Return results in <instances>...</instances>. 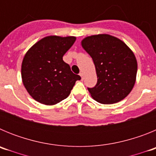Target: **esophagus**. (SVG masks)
Returning a JSON list of instances; mask_svg holds the SVG:
<instances>
[{
    "instance_id": "1",
    "label": "esophagus",
    "mask_w": 156,
    "mask_h": 156,
    "mask_svg": "<svg viewBox=\"0 0 156 156\" xmlns=\"http://www.w3.org/2000/svg\"><path fill=\"white\" fill-rule=\"evenodd\" d=\"M80 76L81 79L82 80L84 79V76H83V73H80Z\"/></svg>"
}]
</instances>
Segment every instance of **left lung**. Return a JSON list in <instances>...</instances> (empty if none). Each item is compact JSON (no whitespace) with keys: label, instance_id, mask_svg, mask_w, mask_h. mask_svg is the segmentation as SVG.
<instances>
[{"label":"left lung","instance_id":"obj_1","mask_svg":"<svg viewBox=\"0 0 156 156\" xmlns=\"http://www.w3.org/2000/svg\"><path fill=\"white\" fill-rule=\"evenodd\" d=\"M94 63L97 84L87 88L101 104L119 102L134 86L137 63L133 51L121 40L108 34L87 37L81 42Z\"/></svg>","mask_w":156,"mask_h":156}]
</instances>
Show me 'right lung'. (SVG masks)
<instances>
[{
  "mask_svg": "<svg viewBox=\"0 0 156 156\" xmlns=\"http://www.w3.org/2000/svg\"><path fill=\"white\" fill-rule=\"evenodd\" d=\"M75 41V37L48 36L25 55L21 70L23 83L37 101L47 105L60 102L69 95L76 81L81 79L62 59Z\"/></svg>",
  "mask_w": 156,
  "mask_h": 156,
  "instance_id": "1",
  "label": "right lung"
}]
</instances>
